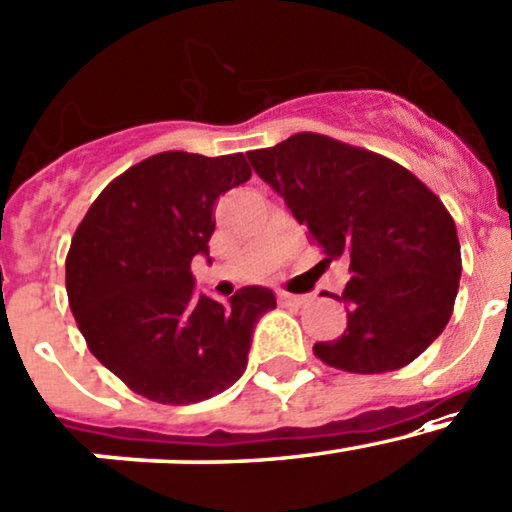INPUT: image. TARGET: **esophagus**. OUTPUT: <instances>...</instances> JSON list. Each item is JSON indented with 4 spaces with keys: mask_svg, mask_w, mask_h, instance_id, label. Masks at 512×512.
Instances as JSON below:
<instances>
[{
    "mask_svg": "<svg viewBox=\"0 0 512 512\" xmlns=\"http://www.w3.org/2000/svg\"><path fill=\"white\" fill-rule=\"evenodd\" d=\"M279 303H282V306H286V308H301L303 303H308V299L306 296H301V294H289V291H279Z\"/></svg>",
    "mask_w": 512,
    "mask_h": 512,
    "instance_id": "esophagus-1",
    "label": "esophagus"
}]
</instances>
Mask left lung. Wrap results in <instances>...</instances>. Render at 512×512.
<instances>
[{
  "mask_svg": "<svg viewBox=\"0 0 512 512\" xmlns=\"http://www.w3.org/2000/svg\"><path fill=\"white\" fill-rule=\"evenodd\" d=\"M247 160L323 247L320 265H350L335 296L350 306L347 328L313 345L320 362L381 374L423 355L449 323L462 277L457 228L440 196L389 157L320 133L250 150Z\"/></svg>",
  "mask_w": 512,
  "mask_h": 512,
  "instance_id": "1",
  "label": "left lung"
}]
</instances>
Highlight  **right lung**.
Instances as JSON below:
<instances>
[{
  "label": "right lung",
  "instance_id": "1",
  "mask_svg": "<svg viewBox=\"0 0 512 512\" xmlns=\"http://www.w3.org/2000/svg\"><path fill=\"white\" fill-rule=\"evenodd\" d=\"M250 174L243 153H157L119 174L72 235L65 286L77 328L148 401L187 406L233 386L257 320L277 308L265 286L228 303L194 296L192 260L209 255L213 206Z\"/></svg>",
  "mask_w": 512,
  "mask_h": 512
}]
</instances>
